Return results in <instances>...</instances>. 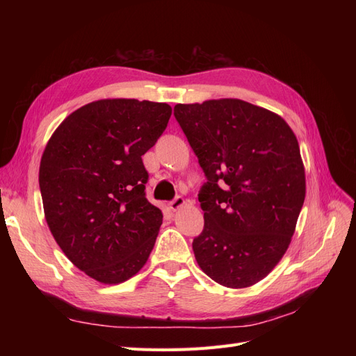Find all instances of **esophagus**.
<instances>
[{
    "instance_id": "esophagus-1",
    "label": "esophagus",
    "mask_w": 356,
    "mask_h": 356,
    "mask_svg": "<svg viewBox=\"0 0 356 356\" xmlns=\"http://www.w3.org/2000/svg\"><path fill=\"white\" fill-rule=\"evenodd\" d=\"M182 204H184V199H182L181 196H177L175 199H172V200L169 202V209L177 211L178 208L182 207Z\"/></svg>"
}]
</instances>
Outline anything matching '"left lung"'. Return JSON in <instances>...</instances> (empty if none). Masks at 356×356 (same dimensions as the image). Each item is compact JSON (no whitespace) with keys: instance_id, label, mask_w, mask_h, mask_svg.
Returning a JSON list of instances; mask_svg holds the SVG:
<instances>
[{"instance_id":"obj_1","label":"left lung","mask_w":356,"mask_h":356,"mask_svg":"<svg viewBox=\"0 0 356 356\" xmlns=\"http://www.w3.org/2000/svg\"><path fill=\"white\" fill-rule=\"evenodd\" d=\"M174 115L207 177L196 261L220 285L251 286L288 250L303 207L297 138L284 118L241 99L178 104Z\"/></svg>"}]
</instances>
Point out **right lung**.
I'll use <instances>...</instances> for the list:
<instances>
[{
	"instance_id": "right-lung-1",
	"label": "right lung",
	"mask_w": 356,
	"mask_h": 356,
	"mask_svg": "<svg viewBox=\"0 0 356 356\" xmlns=\"http://www.w3.org/2000/svg\"><path fill=\"white\" fill-rule=\"evenodd\" d=\"M170 114L163 102H90L60 123L42 153L38 181L49 229L95 281H127L153 250L163 215L145 197L143 156Z\"/></svg>"
}]
</instances>
